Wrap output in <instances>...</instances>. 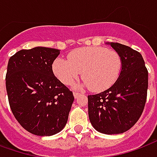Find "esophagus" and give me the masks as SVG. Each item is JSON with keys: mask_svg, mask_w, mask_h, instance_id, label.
<instances>
[{"mask_svg": "<svg viewBox=\"0 0 157 157\" xmlns=\"http://www.w3.org/2000/svg\"><path fill=\"white\" fill-rule=\"evenodd\" d=\"M80 94V93H78V92H74V98L76 99L77 97H78Z\"/></svg>", "mask_w": 157, "mask_h": 157, "instance_id": "obj_1", "label": "esophagus"}]
</instances>
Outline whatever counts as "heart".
<instances>
[{"label":"heart","instance_id":"heart-1","mask_svg":"<svg viewBox=\"0 0 157 157\" xmlns=\"http://www.w3.org/2000/svg\"><path fill=\"white\" fill-rule=\"evenodd\" d=\"M68 60L57 58L52 64L56 77L64 84H71L82 71V86L100 92L114 84L121 74L122 59L119 52L103 47H85L72 51Z\"/></svg>","mask_w":157,"mask_h":157}]
</instances>
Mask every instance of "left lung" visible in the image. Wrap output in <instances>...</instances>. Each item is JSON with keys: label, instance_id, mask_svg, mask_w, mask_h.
Listing matches in <instances>:
<instances>
[{"label": "left lung", "instance_id": "8db88e82", "mask_svg": "<svg viewBox=\"0 0 157 157\" xmlns=\"http://www.w3.org/2000/svg\"><path fill=\"white\" fill-rule=\"evenodd\" d=\"M122 59L121 74L108 90L88 96L89 117L97 131L124 133L136 123L145 107L148 71L139 52L118 42L108 43Z\"/></svg>", "mask_w": 157, "mask_h": 157}]
</instances>
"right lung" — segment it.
<instances>
[{"label":"right lung","mask_w":157,"mask_h":157,"mask_svg":"<svg viewBox=\"0 0 157 157\" xmlns=\"http://www.w3.org/2000/svg\"><path fill=\"white\" fill-rule=\"evenodd\" d=\"M59 53L58 49L36 47L18 51L8 62L6 87L12 114L25 130L36 136L60 132L74 100L73 92L52 72Z\"/></svg>","instance_id":"right-lung-1"}]
</instances>
